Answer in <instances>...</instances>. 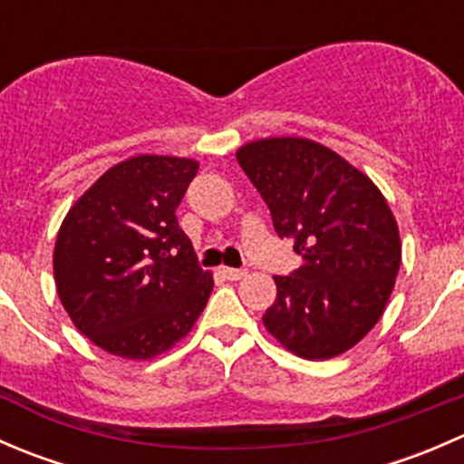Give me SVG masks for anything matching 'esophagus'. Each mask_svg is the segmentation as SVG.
Wrapping results in <instances>:
<instances>
[{"mask_svg":"<svg viewBox=\"0 0 464 464\" xmlns=\"http://www.w3.org/2000/svg\"><path fill=\"white\" fill-rule=\"evenodd\" d=\"M219 274L227 280H240L242 276H246L245 269H233V266H219Z\"/></svg>","mask_w":464,"mask_h":464,"instance_id":"obj_1","label":"esophagus"}]
</instances>
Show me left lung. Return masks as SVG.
<instances>
[{"instance_id":"8db88e82","label":"left lung","mask_w":464,"mask_h":464,"mask_svg":"<svg viewBox=\"0 0 464 464\" xmlns=\"http://www.w3.org/2000/svg\"><path fill=\"white\" fill-rule=\"evenodd\" d=\"M237 163L269 206L303 265L274 276L262 316L271 336L303 359L357 345L383 314L401 262L397 222L379 188L325 145L296 137L242 145Z\"/></svg>"}]
</instances>
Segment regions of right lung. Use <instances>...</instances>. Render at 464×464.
Instances as JSON below:
<instances>
[{
  "mask_svg": "<svg viewBox=\"0 0 464 464\" xmlns=\"http://www.w3.org/2000/svg\"><path fill=\"white\" fill-rule=\"evenodd\" d=\"M198 161L139 154L69 208L53 274L73 325L105 353L152 359L184 339L213 292L177 206Z\"/></svg>",
  "mask_w": 464,
  "mask_h": 464,
  "instance_id": "obj_1",
  "label": "right lung"
}]
</instances>
